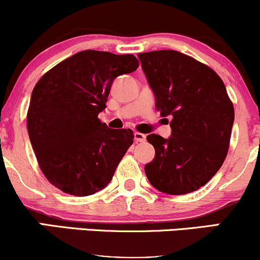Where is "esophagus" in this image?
Wrapping results in <instances>:
<instances>
[{"label":"esophagus","instance_id":"34e87169","mask_svg":"<svg viewBox=\"0 0 260 260\" xmlns=\"http://www.w3.org/2000/svg\"><path fill=\"white\" fill-rule=\"evenodd\" d=\"M145 138H147V136H145V134L139 133V132L134 133V139H136L137 143H138V142H139V143L145 142Z\"/></svg>","mask_w":260,"mask_h":260}]
</instances>
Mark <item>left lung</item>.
<instances>
[{
  "mask_svg": "<svg viewBox=\"0 0 260 260\" xmlns=\"http://www.w3.org/2000/svg\"><path fill=\"white\" fill-rule=\"evenodd\" d=\"M154 92L155 107L171 116V136L151 133L155 157L144 166L151 186L168 194L199 189L221 168L228 155L235 110L225 84L208 66L174 51L139 53Z\"/></svg>",
  "mask_w": 260,
  "mask_h": 260,
  "instance_id": "8db88e82",
  "label": "left lung"
}]
</instances>
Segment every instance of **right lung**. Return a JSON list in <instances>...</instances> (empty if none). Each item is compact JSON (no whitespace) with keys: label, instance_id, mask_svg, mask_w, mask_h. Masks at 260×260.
Masks as SVG:
<instances>
[{"label":"right lung","instance_id":"add662e5","mask_svg":"<svg viewBox=\"0 0 260 260\" xmlns=\"http://www.w3.org/2000/svg\"><path fill=\"white\" fill-rule=\"evenodd\" d=\"M138 66L133 55L85 50L59 62L32 89L29 138L41 171L62 192L90 196L111 182L134 134L109 128L98 115L113 80Z\"/></svg>","mask_w":260,"mask_h":260}]
</instances>
